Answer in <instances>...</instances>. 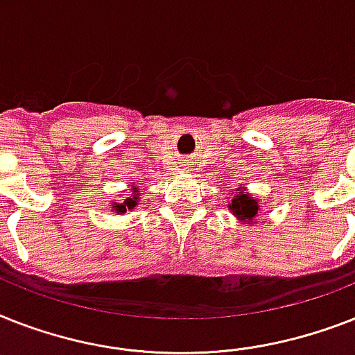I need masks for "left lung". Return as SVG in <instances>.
I'll return each mask as SVG.
<instances>
[{
  "label": "left lung",
  "mask_w": 355,
  "mask_h": 355,
  "mask_svg": "<svg viewBox=\"0 0 355 355\" xmlns=\"http://www.w3.org/2000/svg\"><path fill=\"white\" fill-rule=\"evenodd\" d=\"M239 195L232 198V204H230V209L232 213L235 215L237 218L244 220V223H252L253 218L257 217V211H259V204L255 198H252L250 195L241 191V187L237 189Z\"/></svg>",
  "instance_id": "obj_1"
}]
</instances>
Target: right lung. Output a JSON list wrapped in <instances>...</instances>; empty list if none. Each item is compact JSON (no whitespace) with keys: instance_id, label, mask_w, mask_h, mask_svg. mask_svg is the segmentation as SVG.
Segmentation results:
<instances>
[{"instance_id":"right-lung-1","label":"right lung","mask_w":355,"mask_h":355,"mask_svg":"<svg viewBox=\"0 0 355 355\" xmlns=\"http://www.w3.org/2000/svg\"><path fill=\"white\" fill-rule=\"evenodd\" d=\"M138 191H135V195H132L131 198H125L123 200V204H114V209H116L118 213H123V211H128V209H132V207L137 206L138 202Z\"/></svg>"}]
</instances>
